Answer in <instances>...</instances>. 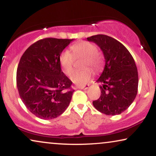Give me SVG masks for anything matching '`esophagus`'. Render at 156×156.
Instances as JSON below:
<instances>
[{
    "instance_id": "obj_1",
    "label": "esophagus",
    "mask_w": 156,
    "mask_h": 156,
    "mask_svg": "<svg viewBox=\"0 0 156 156\" xmlns=\"http://www.w3.org/2000/svg\"><path fill=\"white\" fill-rule=\"evenodd\" d=\"M89 84H85L84 86H82V87H77V88L80 89H87L89 88Z\"/></svg>"
}]
</instances>
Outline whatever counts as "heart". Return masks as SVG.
Returning <instances> with one entry per match:
<instances>
[{
    "label": "heart",
    "mask_w": 156,
    "mask_h": 156,
    "mask_svg": "<svg viewBox=\"0 0 156 156\" xmlns=\"http://www.w3.org/2000/svg\"><path fill=\"white\" fill-rule=\"evenodd\" d=\"M72 52L65 50L62 53L59 61L62 67L64 73L69 75L73 70L75 58H84L83 67L91 66L94 69L98 71L103 63V57L97 52V48L94 44L87 41H81L74 44L71 47ZM93 75L92 70L89 68L76 71L72 74L70 79L76 84H84L91 78Z\"/></svg>",
    "instance_id": "b5f03b06"
}]
</instances>
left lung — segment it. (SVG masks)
Wrapping results in <instances>:
<instances>
[{
	"instance_id": "obj_1",
	"label": "left lung",
	"mask_w": 156,
	"mask_h": 156,
	"mask_svg": "<svg viewBox=\"0 0 156 156\" xmlns=\"http://www.w3.org/2000/svg\"><path fill=\"white\" fill-rule=\"evenodd\" d=\"M101 48L105 67L97 82L101 96L93 101L99 112L106 115H118L133 103L138 92V75L135 61L126 48L114 38L105 35L87 37Z\"/></svg>"
}]
</instances>
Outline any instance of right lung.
<instances>
[{
	"mask_svg": "<svg viewBox=\"0 0 156 156\" xmlns=\"http://www.w3.org/2000/svg\"><path fill=\"white\" fill-rule=\"evenodd\" d=\"M73 39L48 37L31 44L21 57L16 74L18 93L32 114L58 117L68 107L74 89L61 69L59 57Z\"/></svg>",
	"mask_w": 156,
	"mask_h": 156,
	"instance_id": "right-lung-1",
	"label": "right lung"
}]
</instances>
